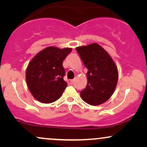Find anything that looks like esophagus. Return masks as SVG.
<instances>
[{
  "mask_svg": "<svg viewBox=\"0 0 147 147\" xmlns=\"http://www.w3.org/2000/svg\"><path fill=\"white\" fill-rule=\"evenodd\" d=\"M68 82H69V84H73L74 80H70Z\"/></svg>",
  "mask_w": 147,
  "mask_h": 147,
  "instance_id": "34e87169",
  "label": "esophagus"
}]
</instances>
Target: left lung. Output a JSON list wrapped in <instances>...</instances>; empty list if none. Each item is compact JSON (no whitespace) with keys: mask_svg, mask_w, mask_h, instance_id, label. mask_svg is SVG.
<instances>
[{"mask_svg":"<svg viewBox=\"0 0 147 147\" xmlns=\"http://www.w3.org/2000/svg\"><path fill=\"white\" fill-rule=\"evenodd\" d=\"M76 50L88 69V84L80 92L81 97L91 105H99L110 98L115 89L117 67L107 52L97 43L78 47Z\"/></svg>","mask_w":147,"mask_h":147,"instance_id":"8db88e82","label":"left lung"}]
</instances>
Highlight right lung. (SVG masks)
<instances>
[{"instance_id":"add662e5","label":"right lung","mask_w":147,"mask_h":147,"mask_svg":"<svg viewBox=\"0 0 147 147\" xmlns=\"http://www.w3.org/2000/svg\"><path fill=\"white\" fill-rule=\"evenodd\" d=\"M72 48L48 47L35 56L26 70L28 88L36 100L49 104L55 102L67 86L63 80V61Z\"/></svg>"}]
</instances>
